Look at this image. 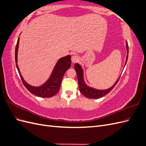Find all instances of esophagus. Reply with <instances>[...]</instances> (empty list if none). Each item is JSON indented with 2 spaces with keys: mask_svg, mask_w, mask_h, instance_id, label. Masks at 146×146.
I'll list each match as a JSON object with an SVG mask.
<instances>
[{
  "mask_svg": "<svg viewBox=\"0 0 146 146\" xmlns=\"http://www.w3.org/2000/svg\"><path fill=\"white\" fill-rule=\"evenodd\" d=\"M71 60H72V62L75 63H77V61H78V56L76 55H74L72 56L71 57Z\"/></svg>",
  "mask_w": 146,
  "mask_h": 146,
  "instance_id": "34e87169",
  "label": "esophagus"
}]
</instances>
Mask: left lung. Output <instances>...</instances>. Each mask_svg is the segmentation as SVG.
<instances>
[{"instance_id":"8db88e82","label":"left lung","mask_w":146,"mask_h":146,"mask_svg":"<svg viewBox=\"0 0 146 146\" xmlns=\"http://www.w3.org/2000/svg\"><path fill=\"white\" fill-rule=\"evenodd\" d=\"M127 56L126 58V62L128 58V54H129V46H128V44L127 43ZM125 62V63H126ZM74 68L76 70L77 75V78H78V87L79 90L81 93L85 96L86 98L89 99H99L101 97H103L105 95L107 94L108 93L111 91L113 88L115 86L117 83L119 81V79L116 82V83L114 84V85L110 88L109 89L105 90H98L93 89L92 88L88 87L83 81V70L82 69V67L78 64L76 63L74 64Z\"/></svg>"}]
</instances>
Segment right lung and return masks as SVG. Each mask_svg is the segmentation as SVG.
<instances>
[{
  "label": "right lung",
  "mask_w": 146,
  "mask_h": 146,
  "mask_svg": "<svg viewBox=\"0 0 146 146\" xmlns=\"http://www.w3.org/2000/svg\"><path fill=\"white\" fill-rule=\"evenodd\" d=\"M19 38H18L15 48V61L17 70H18L21 80L23 82L24 85L31 93L36 96L41 97V98H50V97L54 96L60 90L61 80H62L65 72L70 67L71 56L68 55L63 57V58L58 60L54 70H53L50 78L43 85L39 87L30 86L24 81L20 74L19 69L17 64V49H18L19 46Z\"/></svg>",
  "instance_id": "add662e5"
}]
</instances>
